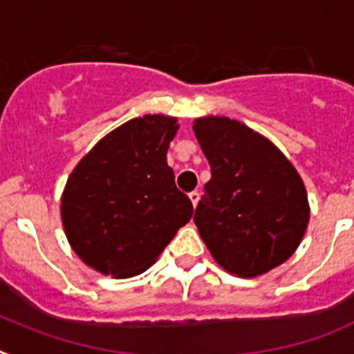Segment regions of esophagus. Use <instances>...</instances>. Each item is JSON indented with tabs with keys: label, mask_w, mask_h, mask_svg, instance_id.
<instances>
[{
	"label": "esophagus",
	"mask_w": 354,
	"mask_h": 354,
	"mask_svg": "<svg viewBox=\"0 0 354 354\" xmlns=\"http://www.w3.org/2000/svg\"><path fill=\"white\" fill-rule=\"evenodd\" d=\"M189 199H190V203H192V207H198V201H199V192L198 190H194V192H190L189 194Z\"/></svg>",
	"instance_id": "1"
}]
</instances>
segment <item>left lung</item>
I'll list each match as a JSON object with an SVG mask.
<instances>
[{
    "mask_svg": "<svg viewBox=\"0 0 354 354\" xmlns=\"http://www.w3.org/2000/svg\"><path fill=\"white\" fill-rule=\"evenodd\" d=\"M192 130L212 171L194 223L214 260L239 278L281 266L310 221L296 167L269 139L235 119L199 118Z\"/></svg>",
    "mask_w": 354,
    "mask_h": 354,
    "instance_id": "left-lung-1",
    "label": "left lung"
}]
</instances>
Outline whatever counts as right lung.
Instances as JSON below:
<instances>
[{
	"instance_id": "right-lung-1",
	"label": "right lung",
	"mask_w": 354,
	"mask_h": 354,
	"mask_svg": "<svg viewBox=\"0 0 354 354\" xmlns=\"http://www.w3.org/2000/svg\"><path fill=\"white\" fill-rule=\"evenodd\" d=\"M178 128L176 118L162 113L131 119L104 135L67 178L64 232L73 251L101 274L144 272L192 217V203L167 165Z\"/></svg>"
}]
</instances>
